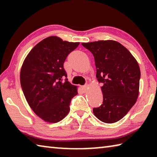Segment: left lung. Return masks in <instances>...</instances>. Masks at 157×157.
Segmentation results:
<instances>
[{
	"label": "left lung",
	"mask_w": 157,
	"mask_h": 157,
	"mask_svg": "<svg viewBox=\"0 0 157 157\" xmlns=\"http://www.w3.org/2000/svg\"><path fill=\"white\" fill-rule=\"evenodd\" d=\"M78 45L56 36L47 37L30 50L21 66L25 99L36 115L48 123L64 118L71 100L78 95V86L68 81L63 63Z\"/></svg>",
	"instance_id": "1"
}]
</instances>
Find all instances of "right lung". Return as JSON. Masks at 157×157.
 <instances>
[{
    "label": "right lung",
    "instance_id": "obj_1",
    "mask_svg": "<svg viewBox=\"0 0 157 157\" xmlns=\"http://www.w3.org/2000/svg\"><path fill=\"white\" fill-rule=\"evenodd\" d=\"M94 55L96 78L103 83L102 105L94 108L97 118L114 123L128 113L139 94L140 68L136 59L118 42H90L84 46Z\"/></svg>",
    "mask_w": 157,
    "mask_h": 157
}]
</instances>
